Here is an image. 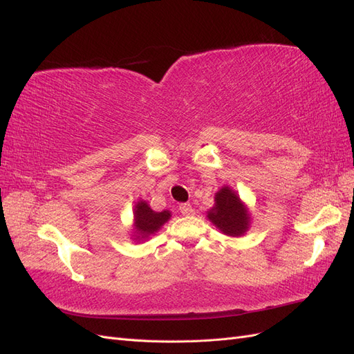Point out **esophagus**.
Here are the masks:
<instances>
[{"label": "esophagus", "instance_id": "obj_1", "mask_svg": "<svg viewBox=\"0 0 354 354\" xmlns=\"http://www.w3.org/2000/svg\"><path fill=\"white\" fill-rule=\"evenodd\" d=\"M178 209L181 214H183V216H192V214H194V208H192L190 203H181Z\"/></svg>", "mask_w": 354, "mask_h": 354}]
</instances>
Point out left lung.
<instances>
[{"label": "left lung", "mask_w": 354, "mask_h": 354, "mask_svg": "<svg viewBox=\"0 0 354 354\" xmlns=\"http://www.w3.org/2000/svg\"><path fill=\"white\" fill-rule=\"evenodd\" d=\"M207 218L223 234L239 238L251 226V212L238 192L230 186H223L214 196V207L207 211Z\"/></svg>", "instance_id": "left-lung-1"}]
</instances>
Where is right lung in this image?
Here are the masks:
<instances>
[{
  "label": "right lung",
  "instance_id": "1",
  "mask_svg": "<svg viewBox=\"0 0 354 354\" xmlns=\"http://www.w3.org/2000/svg\"><path fill=\"white\" fill-rule=\"evenodd\" d=\"M134 223H133V239L134 242H143L160 230V227L171 218V211L164 209L160 212L153 211L149 203L143 199H138L133 209Z\"/></svg>",
  "mask_w": 354,
  "mask_h": 354
}]
</instances>
